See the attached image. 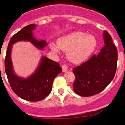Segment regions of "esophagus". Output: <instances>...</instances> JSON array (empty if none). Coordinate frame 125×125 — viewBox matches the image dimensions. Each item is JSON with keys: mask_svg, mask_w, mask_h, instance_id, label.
Returning a JSON list of instances; mask_svg holds the SVG:
<instances>
[{"mask_svg": "<svg viewBox=\"0 0 125 125\" xmlns=\"http://www.w3.org/2000/svg\"><path fill=\"white\" fill-rule=\"evenodd\" d=\"M62 70L63 72H65L68 70V67H67V65H62Z\"/></svg>", "mask_w": 125, "mask_h": 125, "instance_id": "1", "label": "esophagus"}]
</instances>
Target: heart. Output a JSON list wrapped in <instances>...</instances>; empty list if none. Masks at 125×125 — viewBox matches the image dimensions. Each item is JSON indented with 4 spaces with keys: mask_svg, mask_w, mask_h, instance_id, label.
<instances>
[{
    "mask_svg": "<svg viewBox=\"0 0 125 125\" xmlns=\"http://www.w3.org/2000/svg\"><path fill=\"white\" fill-rule=\"evenodd\" d=\"M96 40L93 35H86L80 31L71 32L57 40L58 47L67 51V58L71 62L79 63L84 61L93 52L96 46ZM52 49L55 52L58 47L52 44Z\"/></svg>",
    "mask_w": 125,
    "mask_h": 125,
    "instance_id": "heart-1",
    "label": "heart"
}]
</instances>
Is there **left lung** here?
I'll use <instances>...</instances> for the list:
<instances>
[{
    "mask_svg": "<svg viewBox=\"0 0 125 125\" xmlns=\"http://www.w3.org/2000/svg\"><path fill=\"white\" fill-rule=\"evenodd\" d=\"M105 45L97 55L73 69L75 76V93L82 97L98 94L104 89L115 77L116 71L118 51L110 34L104 31Z\"/></svg>",
    "mask_w": 125,
    "mask_h": 125,
    "instance_id": "1",
    "label": "left lung"
}]
</instances>
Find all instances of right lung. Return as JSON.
<instances>
[{
	"label": "right lung",
	"instance_id": "right-lung-1",
	"mask_svg": "<svg viewBox=\"0 0 125 125\" xmlns=\"http://www.w3.org/2000/svg\"><path fill=\"white\" fill-rule=\"evenodd\" d=\"M35 27L34 24L28 25L12 36L9 43L5 58V71L12 89L19 97L32 102L42 100L49 95L54 79L62 71L58 63L44 56L41 59L35 72L30 77L23 79L15 74L11 60L13 44L19 41H28L40 50L47 45L46 41L34 38L32 31Z\"/></svg>",
	"mask_w": 125,
	"mask_h": 125
}]
</instances>
